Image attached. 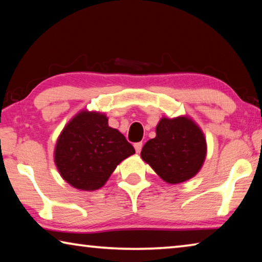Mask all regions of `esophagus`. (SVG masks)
I'll list each match as a JSON object with an SVG mask.
<instances>
[{
	"label": "esophagus",
	"instance_id": "esophagus-1",
	"mask_svg": "<svg viewBox=\"0 0 262 262\" xmlns=\"http://www.w3.org/2000/svg\"><path fill=\"white\" fill-rule=\"evenodd\" d=\"M142 147H143V143H142V142H137V143H135V144H134V148H135V150H136V152H137V154L141 152Z\"/></svg>",
	"mask_w": 262,
	"mask_h": 262
}]
</instances>
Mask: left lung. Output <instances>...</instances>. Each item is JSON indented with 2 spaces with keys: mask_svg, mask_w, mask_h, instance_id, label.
Listing matches in <instances>:
<instances>
[{
  "mask_svg": "<svg viewBox=\"0 0 262 262\" xmlns=\"http://www.w3.org/2000/svg\"><path fill=\"white\" fill-rule=\"evenodd\" d=\"M207 156V141L196 122L187 115L163 117L156 137L142 148L141 157L170 185L185 183L199 173Z\"/></svg>",
  "mask_w": 262,
  "mask_h": 262,
  "instance_id": "8db88e82",
  "label": "left lung"
}]
</instances>
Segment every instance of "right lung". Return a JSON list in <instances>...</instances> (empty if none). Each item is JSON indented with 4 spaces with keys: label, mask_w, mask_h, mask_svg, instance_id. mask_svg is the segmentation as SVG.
<instances>
[{
    "label": "right lung",
    "mask_w": 262,
    "mask_h": 262,
    "mask_svg": "<svg viewBox=\"0 0 262 262\" xmlns=\"http://www.w3.org/2000/svg\"><path fill=\"white\" fill-rule=\"evenodd\" d=\"M134 154L126 137L108 126L105 113L82 110L57 137L54 163L70 186L92 192L103 187L115 167Z\"/></svg>",
    "instance_id": "1"
}]
</instances>
